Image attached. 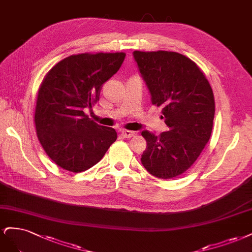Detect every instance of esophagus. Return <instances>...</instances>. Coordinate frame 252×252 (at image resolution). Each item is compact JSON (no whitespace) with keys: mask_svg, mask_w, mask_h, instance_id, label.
I'll return each mask as SVG.
<instances>
[{"mask_svg":"<svg viewBox=\"0 0 252 252\" xmlns=\"http://www.w3.org/2000/svg\"><path fill=\"white\" fill-rule=\"evenodd\" d=\"M121 135H123L125 138H132L134 135H135V133L134 132H131V131H123L121 132Z\"/></svg>","mask_w":252,"mask_h":252,"instance_id":"34e87169","label":"esophagus"}]
</instances>
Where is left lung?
Returning a JSON list of instances; mask_svg holds the SVG:
<instances>
[{
    "mask_svg": "<svg viewBox=\"0 0 252 252\" xmlns=\"http://www.w3.org/2000/svg\"><path fill=\"white\" fill-rule=\"evenodd\" d=\"M133 56L151 101L162 108L161 118L168 127L159 136L142 131L147 149L141 163L151 175L170 179L189 169L208 142L214 93L200 68L180 53L134 51Z\"/></svg>",
    "mask_w": 252,
    "mask_h": 252,
    "instance_id": "1",
    "label": "left lung"
}]
</instances>
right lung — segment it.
Returning <instances> with one entry per match:
<instances>
[{
  "label": "right lung",
  "mask_w": 252,
  "mask_h": 252,
  "mask_svg": "<svg viewBox=\"0 0 252 252\" xmlns=\"http://www.w3.org/2000/svg\"><path fill=\"white\" fill-rule=\"evenodd\" d=\"M125 58L123 52L71 55L47 73L38 90L34 123L47 155L63 169H89L117 139L114 128L97 125L84 110L99 100L101 86Z\"/></svg>",
  "instance_id": "obj_1"
}]
</instances>
